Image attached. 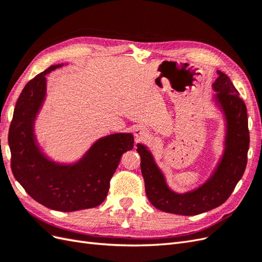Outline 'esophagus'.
I'll return each mask as SVG.
<instances>
[{
  "label": "esophagus",
  "instance_id": "34e87169",
  "mask_svg": "<svg viewBox=\"0 0 262 262\" xmlns=\"http://www.w3.org/2000/svg\"><path fill=\"white\" fill-rule=\"evenodd\" d=\"M134 137H136L137 141H142V140H146L148 138V131L144 128V126L139 125L136 126L133 130Z\"/></svg>",
  "mask_w": 262,
  "mask_h": 262
}]
</instances>
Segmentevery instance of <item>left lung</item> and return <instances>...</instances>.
<instances>
[{
	"instance_id": "8db88e82",
	"label": "left lung",
	"mask_w": 262,
	"mask_h": 262,
	"mask_svg": "<svg viewBox=\"0 0 262 262\" xmlns=\"http://www.w3.org/2000/svg\"><path fill=\"white\" fill-rule=\"evenodd\" d=\"M212 89L215 92L214 98L225 117L224 148L211 175L201 185L187 192L173 191L152 150L138 143L147 199L163 212L196 215L215 209L228 199L244 175L249 148L247 108L232 81L221 71H217Z\"/></svg>"
}]
</instances>
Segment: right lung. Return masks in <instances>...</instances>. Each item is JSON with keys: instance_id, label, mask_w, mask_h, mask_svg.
<instances>
[{"instance_id": "1", "label": "right lung", "mask_w": 262, "mask_h": 262, "mask_svg": "<svg viewBox=\"0 0 262 262\" xmlns=\"http://www.w3.org/2000/svg\"><path fill=\"white\" fill-rule=\"evenodd\" d=\"M51 66L29 81L14 109L9 132L13 175L26 192L45 207L61 212L91 209L106 199L109 181L123 153L133 148L132 133H112L95 141L73 163L55 162L38 143L35 123L47 97Z\"/></svg>"}]
</instances>
